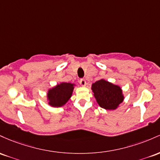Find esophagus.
Returning <instances> with one entry per match:
<instances>
[{"mask_svg": "<svg viewBox=\"0 0 160 160\" xmlns=\"http://www.w3.org/2000/svg\"><path fill=\"white\" fill-rule=\"evenodd\" d=\"M79 83L81 85L83 86V87H85V86L86 85V81H85V79H84V78H82V79L79 80Z\"/></svg>", "mask_w": 160, "mask_h": 160, "instance_id": "34e87169", "label": "esophagus"}]
</instances>
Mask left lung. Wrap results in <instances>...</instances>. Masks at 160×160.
Here are the masks:
<instances>
[{"mask_svg":"<svg viewBox=\"0 0 160 160\" xmlns=\"http://www.w3.org/2000/svg\"><path fill=\"white\" fill-rule=\"evenodd\" d=\"M91 89L98 103L105 109H116L124 100L121 88L104 79L93 83Z\"/></svg>","mask_w":160,"mask_h":160,"instance_id":"obj_1","label":"left lung"}]
</instances>
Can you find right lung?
<instances>
[{
	"instance_id": "obj_1",
	"label": "right lung",
	"mask_w": 160,
	"mask_h": 160,
	"mask_svg": "<svg viewBox=\"0 0 160 160\" xmlns=\"http://www.w3.org/2000/svg\"><path fill=\"white\" fill-rule=\"evenodd\" d=\"M74 84L62 82L58 84L48 92V104L53 107H60L67 103L71 98L74 89Z\"/></svg>"
}]
</instances>
